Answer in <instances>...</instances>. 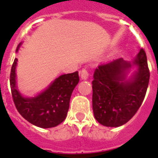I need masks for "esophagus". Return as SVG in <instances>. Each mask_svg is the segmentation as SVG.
<instances>
[{
  "mask_svg": "<svg viewBox=\"0 0 158 158\" xmlns=\"http://www.w3.org/2000/svg\"><path fill=\"white\" fill-rule=\"evenodd\" d=\"M80 76H81L82 79H87L89 78V71L87 69H83L80 71Z\"/></svg>",
  "mask_w": 158,
  "mask_h": 158,
  "instance_id": "34e87169",
  "label": "esophagus"
}]
</instances>
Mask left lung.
I'll return each instance as SVG.
<instances>
[{"label":"left lung","instance_id":"obj_1","mask_svg":"<svg viewBox=\"0 0 158 158\" xmlns=\"http://www.w3.org/2000/svg\"><path fill=\"white\" fill-rule=\"evenodd\" d=\"M133 64L138 71L126 79ZM150 72L147 56L140 49L133 64L122 58L101 64L95 69L93 80V110L98 121L107 127H118L135 115L146 95Z\"/></svg>","mask_w":158,"mask_h":158}]
</instances>
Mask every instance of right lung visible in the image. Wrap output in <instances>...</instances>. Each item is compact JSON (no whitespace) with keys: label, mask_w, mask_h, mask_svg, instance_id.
<instances>
[{"label":"right lung","mask_w":158,"mask_h":158,"mask_svg":"<svg viewBox=\"0 0 158 158\" xmlns=\"http://www.w3.org/2000/svg\"><path fill=\"white\" fill-rule=\"evenodd\" d=\"M20 45L19 44L16 52ZM17 60L15 58L11 67L10 83L14 103L19 113L38 127L52 128L60 125L66 117L72 92L79 81L78 71L59 76L38 96L23 98L16 86Z\"/></svg>","instance_id":"right-lung-1"}]
</instances>
